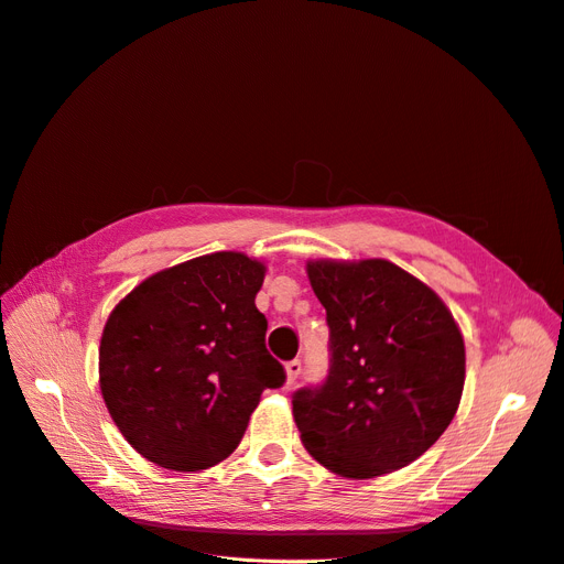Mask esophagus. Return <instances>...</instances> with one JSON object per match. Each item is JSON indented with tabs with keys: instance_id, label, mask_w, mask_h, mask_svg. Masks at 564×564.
<instances>
[{
	"instance_id": "esophagus-1",
	"label": "esophagus",
	"mask_w": 564,
	"mask_h": 564,
	"mask_svg": "<svg viewBox=\"0 0 564 564\" xmlns=\"http://www.w3.org/2000/svg\"><path fill=\"white\" fill-rule=\"evenodd\" d=\"M301 373H303V361L301 359L286 361V382L289 384H295V380L301 378Z\"/></svg>"
}]
</instances>
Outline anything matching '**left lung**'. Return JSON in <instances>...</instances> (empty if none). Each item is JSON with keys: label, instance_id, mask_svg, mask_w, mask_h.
I'll return each instance as SVG.
<instances>
[{"label": "left lung", "instance_id": "8db88e82", "mask_svg": "<svg viewBox=\"0 0 564 564\" xmlns=\"http://www.w3.org/2000/svg\"><path fill=\"white\" fill-rule=\"evenodd\" d=\"M329 327L321 384L293 393L305 448L346 478L408 467L453 421L465 341L442 297L387 259L310 261Z\"/></svg>", "mask_w": 564, "mask_h": 564}]
</instances>
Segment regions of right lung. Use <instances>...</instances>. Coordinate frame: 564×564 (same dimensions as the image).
I'll return each mask as SVG.
<instances>
[{
    "mask_svg": "<svg viewBox=\"0 0 564 564\" xmlns=\"http://www.w3.org/2000/svg\"><path fill=\"white\" fill-rule=\"evenodd\" d=\"M263 263L214 252L165 269L111 312L99 389L122 437L163 469L200 471L246 433L263 389L284 384L254 295Z\"/></svg>",
    "mask_w": 564,
    "mask_h": 564,
    "instance_id": "add662e5",
    "label": "right lung"
}]
</instances>
